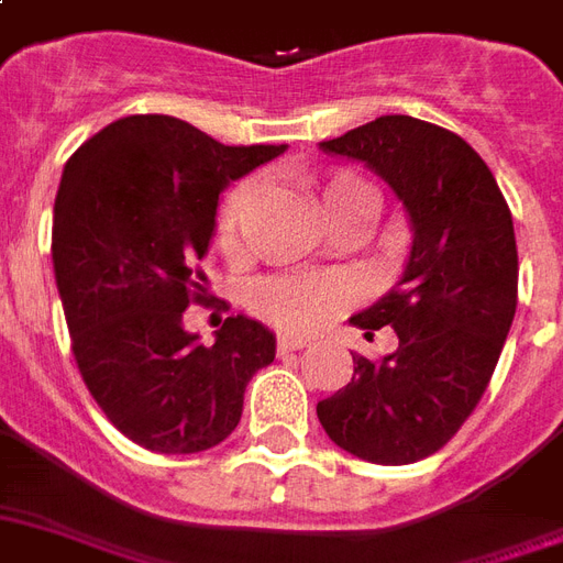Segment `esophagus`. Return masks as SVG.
Returning <instances> with one entry per match:
<instances>
[{
	"instance_id": "esophagus-1",
	"label": "esophagus",
	"mask_w": 563,
	"mask_h": 563,
	"mask_svg": "<svg viewBox=\"0 0 563 563\" xmlns=\"http://www.w3.org/2000/svg\"><path fill=\"white\" fill-rule=\"evenodd\" d=\"M276 346H278V353H290V350H302V346H308V341H302V338L282 335Z\"/></svg>"
}]
</instances>
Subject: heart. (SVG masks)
<instances>
[{"instance_id": "heart-1", "label": "heart", "mask_w": 563, "mask_h": 563, "mask_svg": "<svg viewBox=\"0 0 563 563\" xmlns=\"http://www.w3.org/2000/svg\"><path fill=\"white\" fill-rule=\"evenodd\" d=\"M308 196L323 213L327 222H335L350 210H374V198L365 184L356 177L335 175L308 184ZM255 201V186L240 184L225 196L217 217V243L228 257L240 252L243 225H246L249 207ZM350 299V287L341 278H266L252 287V308L264 314L269 323H276L285 332H311L327 320L335 308Z\"/></svg>"}]
</instances>
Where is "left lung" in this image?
Masks as SVG:
<instances>
[{
  "label": "left lung",
  "instance_id": "8db88e82",
  "mask_svg": "<svg viewBox=\"0 0 563 563\" xmlns=\"http://www.w3.org/2000/svg\"><path fill=\"white\" fill-rule=\"evenodd\" d=\"M365 163L407 207L412 249L386 297L350 317L391 327L397 350L379 362L353 353V379L317 404L338 448L379 466L437 454L484 397L517 314V236L496 177L445 126L383 115L320 142Z\"/></svg>",
  "mask_w": 563,
  "mask_h": 563
}]
</instances>
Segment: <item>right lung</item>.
Returning <instances> with one entry per match:
<instances>
[{
  "mask_svg": "<svg viewBox=\"0 0 563 563\" xmlns=\"http://www.w3.org/2000/svg\"><path fill=\"white\" fill-rule=\"evenodd\" d=\"M285 145H222L172 115L118 118L67 159L53 210V269L76 365L106 418L156 454L231 437L276 335L228 317L213 346L184 329L207 302L198 261L219 192Z\"/></svg>",
  "mask_w": 563,
  "mask_h": 563,
  "instance_id": "1",
  "label": "right lung"
}]
</instances>
